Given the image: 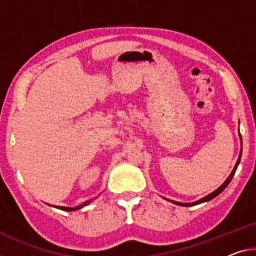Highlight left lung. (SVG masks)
Returning <instances> with one entry per match:
<instances>
[{
	"mask_svg": "<svg viewBox=\"0 0 256 256\" xmlns=\"http://www.w3.org/2000/svg\"><path fill=\"white\" fill-rule=\"evenodd\" d=\"M240 140H242V136H240ZM240 158H242V151H240V154H239V158H238V160H237V164H236V166H234V170H232V172H231L230 174V176L229 178H226V182H224L221 186H220L218 190H215L214 192H212L210 194H208V196H206L205 198H202V199H200V200H198V202H191V204H183V202H174V200H169V199H166V200H169V202H172V204H175V205H180V206H186V207H190V206H194V205H198V204H202V202H210V200H212L213 198H215L216 196H218L220 194H221V192L224 190V188H226L228 186H229V183H230V180H232V178H234V172H236V169H237V167H238V164H239V162H240Z\"/></svg>",
	"mask_w": 256,
	"mask_h": 256,
	"instance_id": "obj_1",
	"label": "left lung"
}]
</instances>
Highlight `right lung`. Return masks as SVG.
Segmentation results:
<instances>
[{"label":"right lung","instance_id":"1","mask_svg":"<svg viewBox=\"0 0 256 256\" xmlns=\"http://www.w3.org/2000/svg\"><path fill=\"white\" fill-rule=\"evenodd\" d=\"M89 202H90V200H89ZM84 202V205H81V206H78V207H62V206H57V208H60V210H66V212H73V210H80V208L84 207L86 205H88V202Z\"/></svg>","mask_w":256,"mask_h":256}]
</instances>
